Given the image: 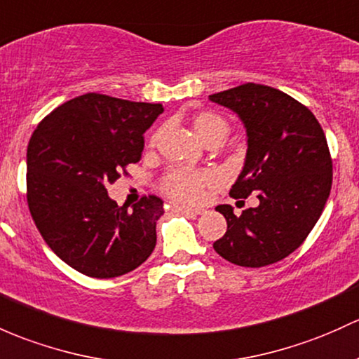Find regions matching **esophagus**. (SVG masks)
<instances>
[{
  "instance_id": "esophagus-1",
  "label": "esophagus",
  "mask_w": 359,
  "mask_h": 359,
  "mask_svg": "<svg viewBox=\"0 0 359 359\" xmlns=\"http://www.w3.org/2000/svg\"><path fill=\"white\" fill-rule=\"evenodd\" d=\"M176 212H181V214H188V215H202L203 209H194V207H187V205H175Z\"/></svg>"
}]
</instances>
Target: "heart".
<instances>
[{
	"instance_id": "1",
	"label": "heart",
	"mask_w": 359,
	"mask_h": 359,
	"mask_svg": "<svg viewBox=\"0 0 359 359\" xmlns=\"http://www.w3.org/2000/svg\"><path fill=\"white\" fill-rule=\"evenodd\" d=\"M194 128L196 135L205 144L214 138H226L229 126L226 119L214 113H200L194 118ZM212 176L209 172L191 171L187 168H175L168 171L163 180V188L169 196L178 202L198 203L205 195V184L210 183Z\"/></svg>"
}]
</instances>
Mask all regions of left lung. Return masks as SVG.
Here are the masks:
<instances>
[{
    "label": "left lung",
    "instance_id": "8db88e82",
    "mask_svg": "<svg viewBox=\"0 0 359 359\" xmlns=\"http://www.w3.org/2000/svg\"><path fill=\"white\" fill-rule=\"evenodd\" d=\"M209 99L236 113L246 130L245 165L229 195L258 198L241 215L231 205L215 207L227 231L214 250L241 267L276 264L306 240L329 198L332 159L325 133L306 106L277 88L243 83Z\"/></svg>",
    "mask_w": 359,
    "mask_h": 359
}]
</instances>
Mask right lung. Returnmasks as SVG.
<instances>
[{
	"label": "right lung",
	"mask_w": 359,
	"mask_h": 359,
	"mask_svg": "<svg viewBox=\"0 0 359 359\" xmlns=\"http://www.w3.org/2000/svg\"><path fill=\"white\" fill-rule=\"evenodd\" d=\"M163 104L83 94L61 104L27 147V202L37 229L65 264L95 279L135 271L156 248L163 200L128 210L109 195L119 171L140 161L144 133Z\"/></svg>",
	"instance_id": "right-lung-1"
}]
</instances>
